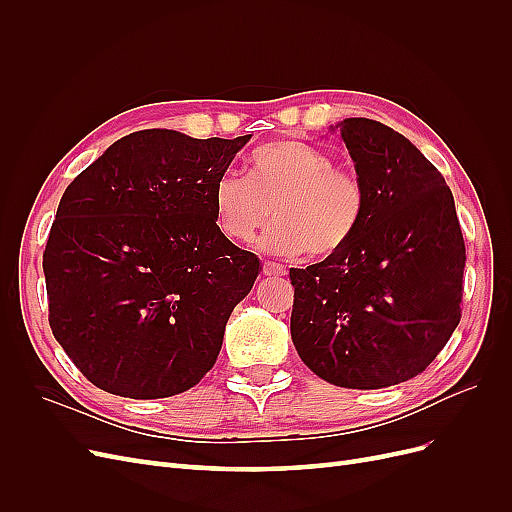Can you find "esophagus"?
<instances>
[{"label":"esophagus","mask_w":512,"mask_h":512,"mask_svg":"<svg viewBox=\"0 0 512 512\" xmlns=\"http://www.w3.org/2000/svg\"><path fill=\"white\" fill-rule=\"evenodd\" d=\"M262 273L265 275H286V267L277 265V262H271V260H265V265H262Z\"/></svg>","instance_id":"1"}]
</instances>
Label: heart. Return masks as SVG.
I'll use <instances>...</instances> for the list:
<instances>
[{
    "label": "heart",
    "mask_w": 512,
    "mask_h": 512,
    "mask_svg": "<svg viewBox=\"0 0 512 512\" xmlns=\"http://www.w3.org/2000/svg\"><path fill=\"white\" fill-rule=\"evenodd\" d=\"M245 170L247 177L224 173L213 185V222L222 237L250 243L273 215L260 241L267 252L329 258L361 230L365 183L354 170L335 166L327 151L275 141L254 149Z\"/></svg>",
    "instance_id": "obj_1"
}]
</instances>
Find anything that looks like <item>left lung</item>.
Masks as SVG:
<instances>
[{"mask_svg": "<svg viewBox=\"0 0 512 512\" xmlns=\"http://www.w3.org/2000/svg\"><path fill=\"white\" fill-rule=\"evenodd\" d=\"M337 128L365 220L339 254L290 269V333L322 380L384 389L423 374L457 329L466 243L451 188L406 136L365 117Z\"/></svg>", "mask_w": 512, "mask_h": 512, "instance_id": "left-lung-1", "label": "left lung"}]
</instances>
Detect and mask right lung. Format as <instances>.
I'll list each match as a JSON object with an SVG mask.
<instances>
[{
    "label": "right lung",
    "mask_w": 512,
    "mask_h": 512,
    "mask_svg": "<svg viewBox=\"0 0 512 512\" xmlns=\"http://www.w3.org/2000/svg\"><path fill=\"white\" fill-rule=\"evenodd\" d=\"M247 141L134 132L61 196L42 254L49 324L98 389L170 397L215 365L260 267L220 235L211 207L215 181Z\"/></svg>",
    "instance_id": "obj_1"
}]
</instances>
